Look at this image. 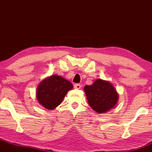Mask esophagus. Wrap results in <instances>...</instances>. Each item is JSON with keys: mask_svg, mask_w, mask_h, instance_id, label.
<instances>
[{"mask_svg": "<svg viewBox=\"0 0 152 152\" xmlns=\"http://www.w3.org/2000/svg\"><path fill=\"white\" fill-rule=\"evenodd\" d=\"M74 88H76V89H80V88H81V84H79V83H76V84H74Z\"/></svg>", "mask_w": 152, "mask_h": 152, "instance_id": "esophagus-1", "label": "esophagus"}]
</instances>
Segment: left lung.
Listing matches in <instances>:
<instances>
[{
  "label": "left lung",
  "mask_w": 152,
  "mask_h": 152,
  "mask_svg": "<svg viewBox=\"0 0 152 152\" xmlns=\"http://www.w3.org/2000/svg\"><path fill=\"white\" fill-rule=\"evenodd\" d=\"M84 91L89 106L98 114L114 109L118 103V92L109 81L96 79L91 86H85Z\"/></svg>",
  "instance_id": "8db88e82"
}]
</instances>
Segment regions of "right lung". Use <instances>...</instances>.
Returning a JSON list of instances; mask_svg holds the SVG:
<instances>
[{
	"instance_id": "right-lung-1",
	"label": "right lung",
	"mask_w": 152,
	"mask_h": 152,
	"mask_svg": "<svg viewBox=\"0 0 152 152\" xmlns=\"http://www.w3.org/2000/svg\"><path fill=\"white\" fill-rule=\"evenodd\" d=\"M73 88L72 83L64 77L52 75L40 82L36 89V98L45 109L53 110L61 104L68 91Z\"/></svg>"
}]
</instances>
